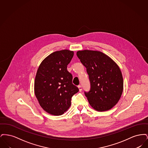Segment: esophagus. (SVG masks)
<instances>
[{"instance_id":"esophagus-1","label":"esophagus","mask_w":148,"mask_h":148,"mask_svg":"<svg viewBox=\"0 0 148 148\" xmlns=\"http://www.w3.org/2000/svg\"><path fill=\"white\" fill-rule=\"evenodd\" d=\"M77 88H78V89H79V92H81V91L82 90V87L81 85H79V86H77Z\"/></svg>"}]
</instances>
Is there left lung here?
Masks as SVG:
<instances>
[{
    "mask_svg": "<svg viewBox=\"0 0 148 148\" xmlns=\"http://www.w3.org/2000/svg\"><path fill=\"white\" fill-rule=\"evenodd\" d=\"M77 56L89 75L91 88L85 95L89 104L98 112L111 109L123 91V78L119 66L100 51L79 50Z\"/></svg>",
    "mask_w": 148,
    "mask_h": 148,
    "instance_id": "left-lung-1",
    "label": "left lung"
}]
</instances>
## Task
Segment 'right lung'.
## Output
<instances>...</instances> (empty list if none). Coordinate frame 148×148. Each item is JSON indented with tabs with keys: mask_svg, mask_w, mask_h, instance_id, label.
I'll return each instance as SVG.
<instances>
[{
	"mask_svg": "<svg viewBox=\"0 0 148 148\" xmlns=\"http://www.w3.org/2000/svg\"><path fill=\"white\" fill-rule=\"evenodd\" d=\"M74 51L64 49L47 56L40 64L35 76L34 93L44 110L61 115L70 108L71 99L79 91L73 84V77L67 71Z\"/></svg>",
	"mask_w": 148,
	"mask_h": 148,
	"instance_id": "obj_1",
	"label": "right lung"
}]
</instances>
